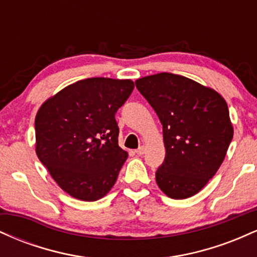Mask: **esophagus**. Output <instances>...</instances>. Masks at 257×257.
<instances>
[{
  "label": "esophagus",
  "mask_w": 257,
  "mask_h": 257,
  "mask_svg": "<svg viewBox=\"0 0 257 257\" xmlns=\"http://www.w3.org/2000/svg\"><path fill=\"white\" fill-rule=\"evenodd\" d=\"M144 153H145V146H140L139 149L137 150V155L138 156H143Z\"/></svg>",
  "instance_id": "esophagus-1"
}]
</instances>
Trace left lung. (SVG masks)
<instances>
[{"instance_id":"1","label":"left lung","mask_w":257,"mask_h":257,"mask_svg":"<svg viewBox=\"0 0 257 257\" xmlns=\"http://www.w3.org/2000/svg\"><path fill=\"white\" fill-rule=\"evenodd\" d=\"M135 85L163 125L158 187L173 199L194 196L219 170L232 141L227 102L213 88L174 73L146 76Z\"/></svg>"}]
</instances>
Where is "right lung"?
<instances>
[{
    "label": "right lung",
    "mask_w": 257,
    "mask_h": 257,
    "mask_svg": "<svg viewBox=\"0 0 257 257\" xmlns=\"http://www.w3.org/2000/svg\"><path fill=\"white\" fill-rule=\"evenodd\" d=\"M134 89L132 79L93 77L58 91L35 118L36 155L59 187L94 202L111 191L128 158L114 114Z\"/></svg>",
    "instance_id": "right-lung-1"
}]
</instances>
